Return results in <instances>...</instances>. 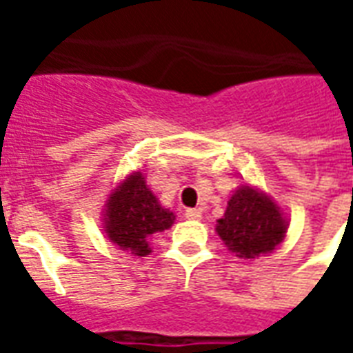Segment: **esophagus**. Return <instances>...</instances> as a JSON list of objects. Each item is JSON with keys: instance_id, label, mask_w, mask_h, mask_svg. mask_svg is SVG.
I'll return each instance as SVG.
<instances>
[{"instance_id": "1", "label": "esophagus", "mask_w": 353, "mask_h": 353, "mask_svg": "<svg viewBox=\"0 0 353 353\" xmlns=\"http://www.w3.org/2000/svg\"><path fill=\"white\" fill-rule=\"evenodd\" d=\"M185 217H187V219H200V217H202V212L196 210V208H189V210H185Z\"/></svg>"}]
</instances>
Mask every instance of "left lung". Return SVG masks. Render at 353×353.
I'll list each match as a JSON object with an SVG mask.
<instances>
[{"instance_id": "1", "label": "left lung", "mask_w": 353, "mask_h": 353, "mask_svg": "<svg viewBox=\"0 0 353 353\" xmlns=\"http://www.w3.org/2000/svg\"><path fill=\"white\" fill-rule=\"evenodd\" d=\"M288 223L280 208L263 192L240 187L229 200L223 219L217 221V234L236 257L255 259L270 253L280 244Z\"/></svg>"}]
</instances>
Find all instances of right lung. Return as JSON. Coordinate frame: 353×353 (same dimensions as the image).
Here are the masks:
<instances>
[{"instance_id": "obj_1", "label": "right lung", "mask_w": 353, "mask_h": 353, "mask_svg": "<svg viewBox=\"0 0 353 353\" xmlns=\"http://www.w3.org/2000/svg\"><path fill=\"white\" fill-rule=\"evenodd\" d=\"M174 214L162 208L147 189L145 177L136 172L111 192L105 204V232L121 250H130L139 257L151 252L149 238L172 227Z\"/></svg>"}]
</instances>
